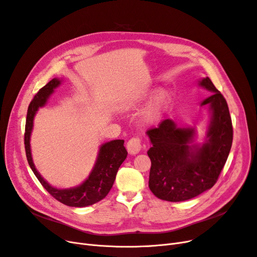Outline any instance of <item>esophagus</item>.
Masks as SVG:
<instances>
[{"label": "esophagus", "instance_id": "34e87169", "mask_svg": "<svg viewBox=\"0 0 257 257\" xmlns=\"http://www.w3.org/2000/svg\"><path fill=\"white\" fill-rule=\"evenodd\" d=\"M141 148H142L141 139L139 137H133L126 143V149L131 155H135V154L139 153Z\"/></svg>", "mask_w": 257, "mask_h": 257}]
</instances>
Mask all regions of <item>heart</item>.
<instances>
[{
  "label": "heart",
  "mask_w": 257,
  "mask_h": 257,
  "mask_svg": "<svg viewBox=\"0 0 257 257\" xmlns=\"http://www.w3.org/2000/svg\"><path fill=\"white\" fill-rule=\"evenodd\" d=\"M145 97H136L133 99H128L126 101L123 102L122 107L124 109H131L133 107H135L136 105L139 104V102H141ZM170 104V96L164 93V91H161L155 98L153 99V101L148 105L146 110L143 111L142 119L146 123H154L157 121L161 115L168 108Z\"/></svg>",
  "instance_id": "1"
}]
</instances>
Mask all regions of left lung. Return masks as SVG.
Listing matches in <instances>:
<instances>
[{
	"mask_svg": "<svg viewBox=\"0 0 257 257\" xmlns=\"http://www.w3.org/2000/svg\"><path fill=\"white\" fill-rule=\"evenodd\" d=\"M199 85L213 91L201 103L212 110L206 143L200 148L189 146L194 130L179 128L170 119L147 131L152 142L148 151L152 162L149 187L159 199L177 202L198 196L216 183L228 159L233 126L227 101L209 77Z\"/></svg>",
	"mask_w": 257,
	"mask_h": 257,
	"instance_id": "8db88e82",
	"label": "left lung"
}]
</instances>
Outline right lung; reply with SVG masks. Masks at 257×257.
Here are the masks:
<instances>
[{
	"label": "right lung",
	"mask_w": 257,
	"mask_h": 257,
	"mask_svg": "<svg viewBox=\"0 0 257 257\" xmlns=\"http://www.w3.org/2000/svg\"><path fill=\"white\" fill-rule=\"evenodd\" d=\"M59 84L60 80L58 79H53L49 81L45 86L38 91L37 95L30 102L27 110L24 134L26 157L29 167L33 170L38 180L55 199L66 204L68 207H87L102 200L108 194L112 184H114L119 167L127 156V152L124 148V140H112L106 142L100 148L99 156L94 170L91 171L89 177L81 186L67 190H58L49 186L41 177L34 166L32 153H30L29 140L34 125V117L38 108L46 103L47 98L53 93L54 88H56Z\"/></svg>",
	"instance_id": "right-lung-1"
}]
</instances>
